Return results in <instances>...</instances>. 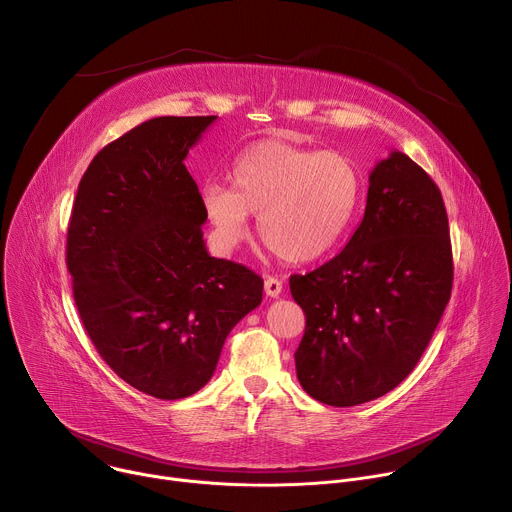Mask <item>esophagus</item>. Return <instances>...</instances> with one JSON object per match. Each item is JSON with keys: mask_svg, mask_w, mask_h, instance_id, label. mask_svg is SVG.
Masks as SVG:
<instances>
[{"mask_svg": "<svg viewBox=\"0 0 512 512\" xmlns=\"http://www.w3.org/2000/svg\"><path fill=\"white\" fill-rule=\"evenodd\" d=\"M281 289H283V285H281V281L277 277H267L265 279V294L269 298H279Z\"/></svg>", "mask_w": 512, "mask_h": 512, "instance_id": "34e87169", "label": "esophagus"}]
</instances>
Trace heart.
<instances>
[{"label": "heart", "instance_id": "heart-1", "mask_svg": "<svg viewBox=\"0 0 512 512\" xmlns=\"http://www.w3.org/2000/svg\"><path fill=\"white\" fill-rule=\"evenodd\" d=\"M231 188L210 182L200 204L221 249L245 239L257 214L263 245L287 263L328 253L356 212L362 178L342 152L304 148L281 139L257 141L235 160Z\"/></svg>", "mask_w": 512, "mask_h": 512}]
</instances>
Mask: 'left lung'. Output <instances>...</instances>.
<instances>
[{"label":"left lung","mask_w":512,"mask_h":512,"mask_svg":"<svg viewBox=\"0 0 512 512\" xmlns=\"http://www.w3.org/2000/svg\"><path fill=\"white\" fill-rule=\"evenodd\" d=\"M452 281L442 192L409 156L391 152L369 176L367 208L346 247L289 277L306 314L296 350L304 391L332 407L393 391L440 324Z\"/></svg>","instance_id":"8db88e82"}]
</instances>
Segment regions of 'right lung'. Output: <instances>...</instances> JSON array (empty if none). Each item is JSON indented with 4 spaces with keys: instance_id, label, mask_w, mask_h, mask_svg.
<instances>
[{
    "instance_id": "1",
    "label": "right lung",
    "mask_w": 512,
    "mask_h": 512,
    "mask_svg": "<svg viewBox=\"0 0 512 512\" xmlns=\"http://www.w3.org/2000/svg\"><path fill=\"white\" fill-rule=\"evenodd\" d=\"M216 115L154 117L93 158L66 235L72 294L101 358L137 391L184 399L212 377L229 332L263 300V279L210 257L184 166Z\"/></svg>"
}]
</instances>
